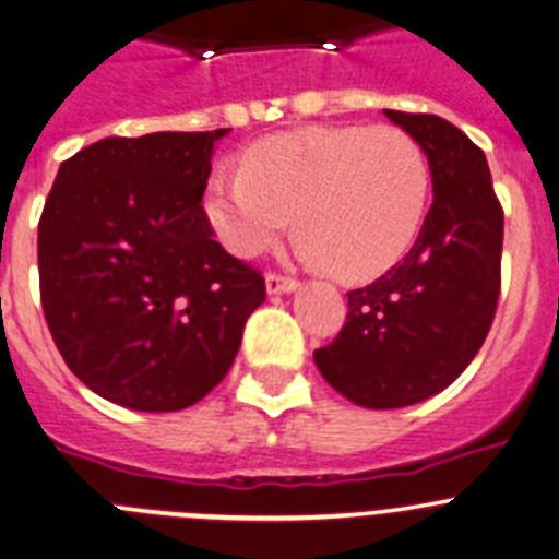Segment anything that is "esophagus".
Returning <instances> with one entry per match:
<instances>
[{
    "instance_id": "1",
    "label": "esophagus",
    "mask_w": 559,
    "mask_h": 559,
    "mask_svg": "<svg viewBox=\"0 0 559 559\" xmlns=\"http://www.w3.org/2000/svg\"><path fill=\"white\" fill-rule=\"evenodd\" d=\"M298 287V282L293 277H282V274L269 272L266 274V290L269 296H282V293H293Z\"/></svg>"
}]
</instances>
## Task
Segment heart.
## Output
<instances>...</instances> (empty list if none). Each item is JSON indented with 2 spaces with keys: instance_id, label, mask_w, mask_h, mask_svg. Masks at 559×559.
<instances>
[{
  "instance_id": "b5f03b06",
  "label": "heart",
  "mask_w": 559,
  "mask_h": 559,
  "mask_svg": "<svg viewBox=\"0 0 559 559\" xmlns=\"http://www.w3.org/2000/svg\"><path fill=\"white\" fill-rule=\"evenodd\" d=\"M430 199L423 142L399 126H312L266 136L241 153V171H217L204 215L237 258H255L290 228L301 255L360 282L404 258Z\"/></svg>"
}]
</instances>
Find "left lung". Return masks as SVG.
<instances>
[{"label": "left lung", "mask_w": 559, "mask_h": 559, "mask_svg": "<svg viewBox=\"0 0 559 559\" xmlns=\"http://www.w3.org/2000/svg\"><path fill=\"white\" fill-rule=\"evenodd\" d=\"M384 115L423 142L433 204L404 261L349 290L347 322L314 349L325 382L366 408L419 404L465 371L490 333L503 250L485 153L439 115Z\"/></svg>", "instance_id": "obj_1"}]
</instances>
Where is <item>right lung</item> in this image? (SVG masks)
I'll return each mask as SVG.
<instances>
[{"label":"right lung","mask_w":559,"mask_h":559,"mask_svg":"<svg viewBox=\"0 0 559 559\" xmlns=\"http://www.w3.org/2000/svg\"><path fill=\"white\" fill-rule=\"evenodd\" d=\"M228 129L107 136L61 164L37 231L39 298L69 371L136 412H180L231 368L266 298L201 206Z\"/></svg>","instance_id":"right-lung-1"}]
</instances>
